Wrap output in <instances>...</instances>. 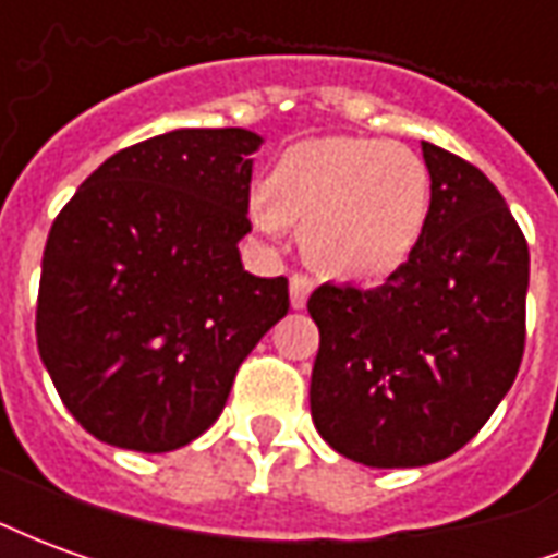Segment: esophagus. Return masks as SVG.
Returning a JSON list of instances; mask_svg holds the SVG:
<instances>
[{
  "label": "esophagus",
  "instance_id": "34e87169",
  "mask_svg": "<svg viewBox=\"0 0 558 558\" xmlns=\"http://www.w3.org/2000/svg\"><path fill=\"white\" fill-rule=\"evenodd\" d=\"M314 292V280L302 275V271H295L290 278V302L295 311H302L304 304H307V295Z\"/></svg>",
  "mask_w": 558,
  "mask_h": 558
}]
</instances>
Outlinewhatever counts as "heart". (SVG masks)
Masks as SVG:
<instances>
[{"label":"heart","instance_id":"1","mask_svg":"<svg viewBox=\"0 0 558 558\" xmlns=\"http://www.w3.org/2000/svg\"><path fill=\"white\" fill-rule=\"evenodd\" d=\"M266 199L251 220L278 235L307 227L304 247L316 268L343 280L395 275L418 251L430 220V172L403 143L319 137L295 143L268 167Z\"/></svg>","mask_w":558,"mask_h":558}]
</instances>
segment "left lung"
<instances>
[{
	"mask_svg": "<svg viewBox=\"0 0 558 558\" xmlns=\"http://www.w3.org/2000/svg\"><path fill=\"white\" fill-rule=\"evenodd\" d=\"M430 220L376 290L323 283L311 415L338 454L376 469L445 460L514 386L526 347L529 244L496 184L421 143Z\"/></svg>",
	"mask_w": 558,
	"mask_h": 558,
	"instance_id": "8db88e82",
	"label": "left lung"
}]
</instances>
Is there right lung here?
Instances as JSON below:
<instances>
[{
    "instance_id": "obj_1",
    "label": "right lung",
    "mask_w": 558,
    "mask_h": 558,
    "mask_svg": "<svg viewBox=\"0 0 558 558\" xmlns=\"http://www.w3.org/2000/svg\"><path fill=\"white\" fill-rule=\"evenodd\" d=\"M259 146L244 128L143 140L104 160L53 220L38 352L95 439L146 454L196 439L290 311L287 278H256L239 256Z\"/></svg>"
}]
</instances>
